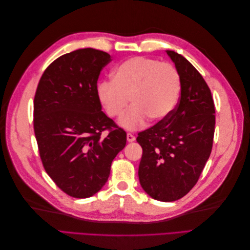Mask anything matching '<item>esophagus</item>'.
Returning <instances> with one entry per match:
<instances>
[{
	"label": "esophagus",
	"instance_id": "34e87169",
	"mask_svg": "<svg viewBox=\"0 0 250 250\" xmlns=\"http://www.w3.org/2000/svg\"><path fill=\"white\" fill-rule=\"evenodd\" d=\"M126 138H127V141H128V142H133V141L135 140V137H134L133 134H131V133H127Z\"/></svg>",
	"mask_w": 250,
	"mask_h": 250
}]
</instances>
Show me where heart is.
Segmentation results:
<instances>
[{"label": "heart", "mask_w": 250, "mask_h": 250, "mask_svg": "<svg viewBox=\"0 0 250 250\" xmlns=\"http://www.w3.org/2000/svg\"><path fill=\"white\" fill-rule=\"evenodd\" d=\"M180 76L176 67L148 57L125 60L112 72V81L98 83V98L111 119L120 118L128 104L132 107L120 124L134 130L147 121L160 123L175 109L180 94Z\"/></svg>", "instance_id": "b5f03b06"}]
</instances>
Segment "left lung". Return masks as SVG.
<instances>
[{
	"instance_id": "1",
	"label": "left lung",
	"mask_w": 250,
	"mask_h": 250,
	"mask_svg": "<svg viewBox=\"0 0 250 250\" xmlns=\"http://www.w3.org/2000/svg\"><path fill=\"white\" fill-rule=\"evenodd\" d=\"M180 76L175 109L162 122L139 132L143 149L140 184L155 200L180 199L197 184L213 148L215 105L201 74L184 56L166 51Z\"/></svg>"
}]
</instances>
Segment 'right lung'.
<instances>
[{
  "mask_svg": "<svg viewBox=\"0 0 250 250\" xmlns=\"http://www.w3.org/2000/svg\"><path fill=\"white\" fill-rule=\"evenodd\" d=\"M110 58L92 48L66 53L44 70L36 88L33 126L42 166L74 198L101 190L111 162L126 145V132L101 110L97 94L98 78Z\"/></svg>",
  "mask_w": 250,
  "mask_h": 250,
  "instance_id": "obj_1",
  "label": "right lung"
}]
</instances>
